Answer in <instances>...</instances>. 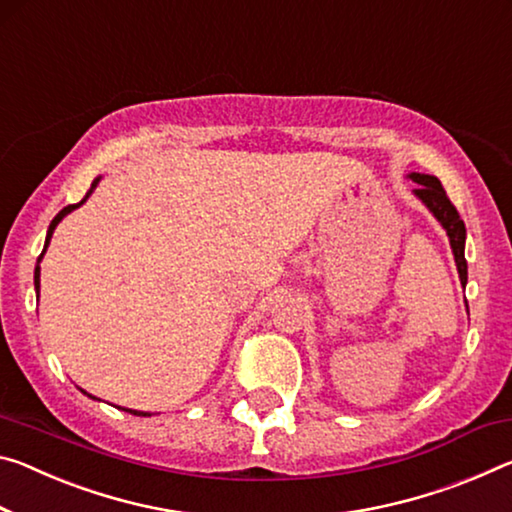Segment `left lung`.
Returning a JSON list of instances; mask_svg holds the SVG:
<instances>
[{
    "instance_id": "8db88e82",
    "label": "left lung",
    "mask_w": 512,
    "mask_h": 512,
    "mask_svg": "<svg viewBox=\"0 0 512 512\" xmlns=\"http://www.w3.org/2000/svg\"><path fill=\"white\" fill-rule=\"evenodd\" d=\"M410 180L417 182L415 196L424 202L440 225L446 230V237H449L451 250H453V259H456L458 266V275L462 285H467V259H465V223L458 214V209L453 207V202L446 196L442 182L433 175H424V173H410Z\"/></svg>"
}]
</instances>
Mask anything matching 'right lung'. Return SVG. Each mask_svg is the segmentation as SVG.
Wrapping results in <instances>:
<instances>
[{
  "mask_svg": "<svg viewBox=\"0 0 512 512\" xmlns=\"http://www.w3.org/2000/svg\"><path fill=\"white\" fill-rule=\"evenodd\" d=\"M97 182H100V177H95L93 180V184H91V189H88V193L84 196V200L81 202H77V205H68V207H63L59 214L54 216V221L50 223V230H47V237H45V248H43V253H40V257H38V264H40V259H43V255H45V250H47V246H50V239H52V234H54V230H56V225H59L61 221H63V216H68L72 209H77V207H81L84 205V202L88 200V196H91V193L95 191V186H97ZM36 264V271H34V285H36V294L40 291V266ZM86 394V392H84ZM91 396V394H88ZM95 399V396H93ZM120 410H125V412H129V415H136V417H150V412H141V410H127V408H120Z\"/></svg>",
  "mask_w": 512,
  "mask_h": 512,
  "instance_id": "right-lung-1",
  "label": "right lung"
}]
</instances>
